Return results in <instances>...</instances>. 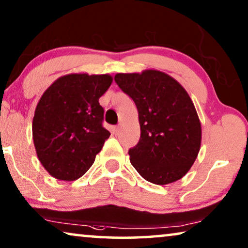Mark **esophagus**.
<instances>
[{
  "mask_svg": "<svg viewBox=\"0 0 248 248\" xmlns=\"http://www.w3.org/2000/svg\"><path fill=\"white\" fill-rule=\"evenodd\" d=\"M118 128H120L118 126H114V127H113V133H114L115 135L118 134Z\"/></svg>",
  "mask_w": 248,
  "mask_h": 248,
  "instance_id": "obj_1",
  "label": "esophagus"
}]
</instances>
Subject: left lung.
Here are the masks:
<instances>
[{
    "mask_svg": "<svg viewBox=\"0 0 248 248\" xmlns=\"http://www.w3.org/2000/svg\"><path fill=\"white\" fill-rule=\"evenodd\" d=\"M115 81L138 108L141 137L128 150L132 166L157 185L184 177L198 158L202 140L201 122L187 91L158 70L117 73Z\"/></svg>",
    "mask_w": 248,
    "mask_h": 248,
    "instance_id": "1",
    "label": "left lung"
}]
</instances>
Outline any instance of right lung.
Returning a JSON list of instances; mask_svg holds the SVG:
<instances>
[{
  "instance_id": "obj_1",
  "label": "right lung",
  "mask_w": 248,
  "mask_h": 248,
  "mask_svg": "<svg viewBox=\"0 0 248 248\" xmlns=\"http://www.w3.org/2000/svg\"><path fill=\"white\" fill-rule=\"evenodd\" d=\"M113 82L109 74L71 73L47 88L37 104L32 139L39 161L61 181H76L93 166L109 131L103 127L99 98Z\"/></svg>"
}]
</instances>
